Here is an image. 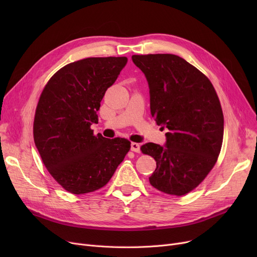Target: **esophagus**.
<instances>
[{
	"label": "esophagus",
	"mask_w": 257,
	"mask_h": 257,
	"mask_svg": "<svg viewBox=\"0 0 257 257\" xmlns=\"http://www.w3.org/2000/svg\"><path fill=\"white\" fill-rule=\"evenodd\" d=\"M131 151L140 153L141 152V145L138 143H131Z\"/></svg>",
	"instance_id": "esophagus-1"
}]
</instances>
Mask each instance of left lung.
Segmentation results:
<instances>
[{
    "label": "left lung",
    "mask_w": 257,
    "mask_h": 257,
    "mask_svg": "<svg viewBox=\"0 0 257 257\" xmlns=\"http://www.w3.org/2000/svg\"><path fill=\"white\" fill-rule=\"evenodd\" d=\"M132 61L148 81L152 116L168 129L165 146L141 148L156 161L150 183L169 195H185L204 180L221 151L224 116L218 94L204 74L177 55H133Z\"/></svg>",
    "instance_id": "1"
}]
</instances>
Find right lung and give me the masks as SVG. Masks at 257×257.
<instances>
[{"instance_id":"obj_1","label":"right lung","mask_w":257,"mask_h":257,"mask_svg":"<svg viewBox=\"0 0 257 257\" xmlns=\"http://www.w3.org/2000/svg\"><path fill=\"white\" fill-rule=\"evenodd\" d=\"M126 57H92L66 64L49 80L36 107L34 143L43 163L64 190L97 191L110 180L130 149L125 139L94 136L97 111Z\"/></svg>"}]
</instances>
